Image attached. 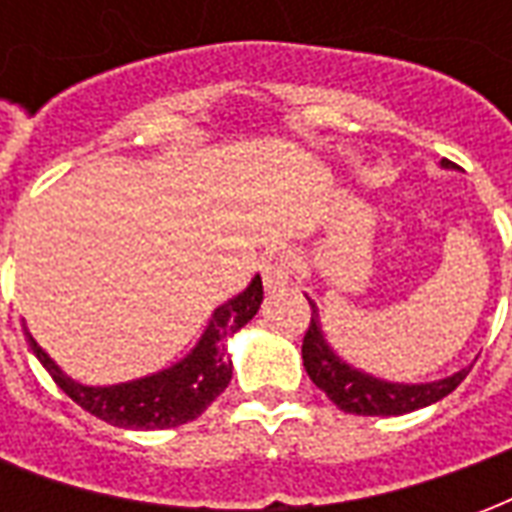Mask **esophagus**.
I'll use <instances>...</instances> for the list:
<instances>
[{
	"label": "esophagus",
	"instance_id": "obj_1",
	"mask_svg": "<svg viewBox=\"0 0 512 512\" xmlns=\"http://www.w3.org/2000/svg\"><path fill=\"white\" fill-rule=\"evenodd\" d=\"M293 271H296V255H293V249H288V246L271 252L263 260V282H266L268 290L288 288Z\"/></svg>",
	"mask_w": 512,
	"mask_h": 512
}]
</instances>
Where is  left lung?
Instances as JSON below:
<instances>
[{
    "mask_svg": "<svg viewBox=\"0 0 512 512\" xmlns=\"http://www.w3.org/2000/svg\"><path fill=\"white\" fill-rule=\"evenodd\" d=\"M441 167H452V161L444 158ZM310 307L312 318L307 334H304V343H301L304 370L312 378V384L323 389L340 411L362 414V417H397V414L417 411V408H425L441 397H447L463 378L469 376V367L458 370L455 376L430 381V384H392V381L367 376L362 370L345 365L343 359L329 348L326 337H323L321 321H318V307L312 301Z\"/></svg>",
    "mask_w": 512,
    "mask_h": 512,
    "instance_id": "8db88e82",
    "label": "left lung"
}]
</instances>
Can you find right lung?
I'll use <instances>...</instances> for the list:
<instances>
[{"mask_svg": "<svg viewBox=\"0 0 512 512\" xmlns=\"http://www.w3.org/2000/svg\"><path fill=\"white\" fill-rule=\"evenodd\" d=\"M260 301H263V282L260 277H255L244 293H238L235 299L213 312L200 343L194 345V351L186 359H180L178 365L167 367L161 373L136 378L128 384H79L51 362L49 354L32 340V334L27 332V337L32 354L38 356L40 365L49 370L54 384L60 386L73 403L90 411L93 417L104 419L117 428H178L183 422L200 417L202 411L227 389L230 378H233V362L224 354V340H227V334L238 332L241 326L255 318Z\"/></svg>", "mask_w": 512, "mask_h": 512, "instance_id": "obj_1", "label": "right lung"}]
</instances>
